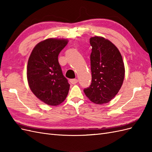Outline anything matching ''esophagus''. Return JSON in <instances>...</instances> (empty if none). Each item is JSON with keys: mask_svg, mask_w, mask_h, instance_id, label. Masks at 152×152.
<instances>
[{"mask_svg": "<svg viewBox=\"0 0 152 152\" xmlns=\"http://www.w3.org/2000/svg\"><path fill=\"white\" fill-rule=\"evenodd\" d=\"M70 82L71 84H76V83H77L78 82V80L77 79H70Z\"/></svg>", "mask_w": 152, "mask_h": 152, "instance_id": "obj_1", "label": "esophagus"}]
</instances>
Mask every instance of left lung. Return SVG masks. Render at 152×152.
Here are the masks:
<instances>
[{"mask_svg":"<svg viewBox=\"0 0 152 152\" xmlns=\"http://www.w3.org/2000/svg\"><path fill=\"white\" fill-rule=\"evenodd\" d=\"M90 44L92 80L84 91L92 102L107 103L115 97L122 85L125 75L122 58L115 45L103 37H91Z\"/></svg>","mask_w":152,"mask_h":152,"instance_id":"1","label":"left lung"}]
</instances>
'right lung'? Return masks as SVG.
<instances>
[{"label":"right lung","mask_w":152,"mask_h":152,"mask_svg":"<svg viewBox=\"0 0 152 152\" xmlns=\"http://www.w3.org/2000/svg\"><path fill=\"white\" fill-rule=\"evenodd\" d=\"M66 40L48 39L34 48L27 65L30 88L39 99L56 106L65 99L70 89L58 61V55L67 44Z\"/></svg>","instance_id":"right-lung-1"}]
</instances>
